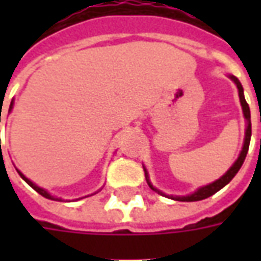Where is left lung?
<instances>
[{
    "instance_id": "obj_1",
    "label": "left lung",
    "mask_w": 261,
    "mask_h": 261,
    "mask_svg": "<svg viewBox=\"0 0 261 261\" xmlns=\"http://www.w3.org/2000/svg\"><path fill=\"white\" fill-rule=\"evenodd\" d=\"M230 80L235 82L236 88H238V92H239V100H241L242 112H243V117L246 120V128H245V140H243V147H242V151L239 153V156L236 159L233 165L230 166L229 169L225 172L224 175L221 176L219 179H217L213 183L210 185H205V186L198 187L196 192L192 193V194H187V196H169V194H165L161 190H158L156 187L152 186V183L149 181V176H148V170L145 169L144 166V172H145V179H147L148 186L152 189L153 192H156L161 196L168 197V198H172V200H176V201H200V200H204V198H208L210 196H213L217 192H219L222 187H225L228 183H229L235 175L239 172L241 166L245 162V158H246L247 151H249V144H250V137H252V121H250V109H249V105H247L246 99H245V95H243V88H242V84L239 82V80L233 76V75H228Z\"/></svg>"
}]
</instances>
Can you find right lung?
Returning a JSON list of instances; mask_svg holds the SVG:
<instances>
[{
    "label": "right lung",
    "mask_w": 261,
    "mask_h": 261,
    "mask_svg": "<svg viewBox=\"0 0 261 261\" xmlns=\"http://www.w3.org/2000/svg\"><path fill=\"white\" fill-rule=\"evenodd\" d=\"M12 108H14V100H12V102H11V105H9V112L12 110ZM16 170H18V173H19L20 177H22V179H23V180H25L26 183H28V185H29V186H31L32 189H33V190H36V192L39 193L40 196L46 197V198H48V200H54V201H61V200H63V198H60V197L51 196V194H50V193H48L47 190H44V189H42V187H39V186H37V185H35V183H33V181H32L31 179H28V177H26V176L23 175V173H22V172H20L19 169H16ZM100 190H102V189H100ZM100 190H97V192H100ZM93 194H95V193H93ZM91 196H92V194H91ZM85 197H89V196H85ZM81 198H84V197H81ZM81 198H76V200H81Z\"/></svg>",
    "instance_id": "obj_1"
}]
</instances>
